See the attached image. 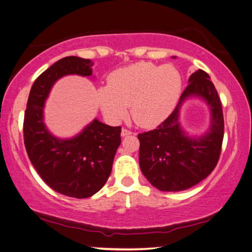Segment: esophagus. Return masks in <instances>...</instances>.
Returning <instances> with one entry per match:
<instances>
[{
	"mask_svg": "<svg viewBox=\"0 0 252 252\" xmlns=\"http://www.w3.org/2000/svg\"><path fill=\"white\" fill-rule=\"evenodd\" d=\"M130 134H132V132H131L130 130L126 129V127H123L122 131H121V136L122 137H126V136H130Z\"/></svg>",
	"mask_w": 252,
	"mask_h": 252,
	"instance_id": "esophagus-1",
	"label": "esophagus"
}]
</instances>
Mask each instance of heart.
Segmentation results:
<instances>
[{
  "mask_svg": "<svg viewBox=\"0 0 252 252\" xmlns=\"http://www.w3.org/2000/svg\"><path fill=\"white\" fill-rule=\"evenodd\" d=\"M181 90L182 77L174 66L139 62L112 72L108 86L100 87L97 97L100 110L110 121L121 120L130 105L133 121L152 127L171 114Z\"/></svg>",
  "mask_w": 252,
  "mask_h": 252,
  "instance_id": "b5f03b06",
  "label": "heart"
}]
</instances>
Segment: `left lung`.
Wrapping results in <instances>:
<instances>
[{"mask_svg": "<svg viewBox=\"0 0 252 252\" xmlns=\"http://www.w3.org/2000/svg\"><path fill=\"white\" fill-rule=\"evenodd\" d=\"M207 72L197 70L171 115L156 129L138 134L139 165L146 179L160 191H182L198 185L216 167L222 152V103ZM204 98L212 111V126L200 138H190L179 126L178 112L188 96Z\"/></svg>", "mask_w": 252, "mask_h": 252, "instance_id": "1", "label": "left lung"}]
</instances>
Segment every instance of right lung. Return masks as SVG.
<instances>
[{
  "mask_svg": "<svg viewBox=\"0 0 252 252\" xmlns=\"http://www.w3.org/2000/svg\"><path fill=\"white\" fill-rule=\"evenodd\" d=\"M93 65L88 59L66 56L45 70L30 89L24 120L25 147L40 178L56 192L78 199L92 197L106 183L121 144V126L95 119L74 138L60 139L45 126L43 108L58 79L66 74L89 77Z\"/></svg>",
  "mask_w": 252,
  "mask_h": 252,
  "instance_id": "obj_1",
  "label": "right lung"
}]
</instances>
